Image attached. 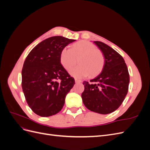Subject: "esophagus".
<instances>
[{
  "label": "esophagus",
  "instance_id": "1",
  "mask_svg": "<svg viewBox=\"0 0 150 150\" xmlns=\"http://www.w3.org/2000/svg\"><path fill=\"white\" fill-rule=\"evenodd\" d=\"M75 83H81V81L76 79H75Z\"/></svg>",
  "mask_w": 150,
  "mask_h": 150
}]
</instances>
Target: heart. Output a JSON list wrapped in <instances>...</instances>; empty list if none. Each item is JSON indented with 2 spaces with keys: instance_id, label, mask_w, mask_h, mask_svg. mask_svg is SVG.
<instances>
[{
  "instance_id": "obj_1",
  "label": "heart",
  "mask_w": 150,
  "mask_h": 150,
  "mask_svg": "<svg viewBox=\"0 0 150 150\" xmlns=\"http://www.w3.org/2000/svg\"><path fill=\"white\" fill-rule=\"evenodd\" d=\"M78 59V66L70 71L71 75L77 79L95 76L100 72L104 64L103 52L87 40H81L72 45L71 49L64 47L60 53L59 61L66 71H69Z\"/></svg>"
}]
</instances>
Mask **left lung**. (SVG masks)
Returning <instances> with one entry per match:
<instances>
[{"label":"left lung","instance_id":"left-lung-1","mask_svg":"<svg viewBox=\"0 0 150 150\" xmlns=\"http://www.w3.org/2000/svg\"><path fill=\"white\" fill-rule=\"evenodd\" d=\"M94 43L104 57L101 72L90 81H84L81 94L84 106L90 111L110 114L118 108L128 93L129 75L124 59L115 50L100 41Z\"/></svg>","mask_w":150,"mask_h":150}]
</instances>
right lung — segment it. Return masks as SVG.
<instances>
[{
  "mask_svg": "<svg viewBox=\"0 0 150 150\" xmlns=\"http://www.w3.org/2000/svg\"><path fill=\"white\" fill-rule=\"evenodd\" d=\"M75 40L53 36L39 43L27 56L22 70V88L36 115L51 116L64 106L75 81L61 64L59 56L62 49Z\"/></svg>",
  "mask_w": 150,
  "mask_h": 150,
  "instance_id": "add662e5",
  "label": "right lung"
}]
</instances>
